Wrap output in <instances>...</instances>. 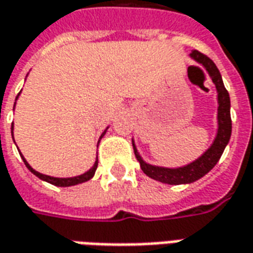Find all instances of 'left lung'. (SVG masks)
I'll use <instances>...</instances> for the list:
<instances>
[{"instance_id": "1", "label": "left lung", "mask_w": 253, "mask_h": 253, "mask_svg": "<svg viewBox=\"0 0 253 253\" xmlns=\"http://www.w3.org/2000/svg\"><path fill=\"white\" fill-rule=\"evenodd\" d=\"M189 57L200 64L207 74L210 75L212 84H215L216 90V101H218V114H216V134L212 144L208 146L203 155L197 157L190 163L181 166V167H163V166H155V164L146 163L142 156L139 155L135 141L132 138V149L135 157L139 162L141 169L146 175L155 179V181L163 182L167 185H185V183H193L199 181L200 178L208 174L218 163L225 148L229 144L231 135V118H230V97L226 90L222 75L216 68L212 60L208 59L199 50H193L189 54Z\"/></svg>"}]
</instances>
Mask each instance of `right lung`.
<instances>
[{
	"mask_svg": "<svg viewBox=\"0 0 253 253\" xmlns=\"http://www.w3.org/2000/svg\"><path fill=\"white\" fill-rule=\"evenodd\" d=\"M19 94H20V93H19ZM17 97H16V100H17ZM15 105H16V102H15ZM107 130H108V127H107V128L102 131L101 135H100V139H98V142H97V146H98V144H100V141H101L102 137L105 135ZM10 132H12V138H13V123H12V127H10ZM13 141H15V139H13ZM20 156H22L23 162H24V164H26V167H27V169H30L35 176H38V178L42 179V181L52 183V185H54V186H60V188H68V186H74V185H79V183L87 182L89 179H91V178L94 176L97 166H98V157H96V162H94V164H93V167H91L90 169H87V171L84 172V174H81V175H77V176H68V178H57V176H50V175H45V174H41V172H38L37 169H34L31 166H30V164H28V162L24 159V156H23L22 153H20Z\"/></svg>",
	"mask_w": 253,
	"mask_h": 253,
	"instance_id": "obj_1",
	"label": "right lung"
}]
</instances>
